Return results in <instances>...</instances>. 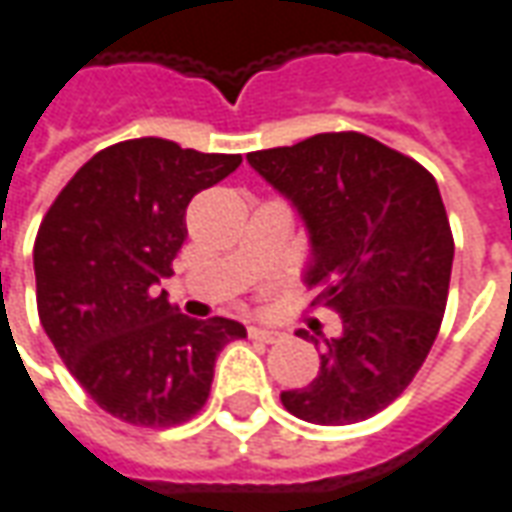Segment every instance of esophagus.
Here are the masks:
<instances>
[{"label":"esophagus","mask_w":512,"mask_h":512,"mask_svg":"<svg viewBox=\"0 0 512 512\" xmlns=\"http://www.w3.org/2000/svg\"><path fill=\"white\" fill-rule=\"evenodd\" d=\"M249 336H252V339H257V342H266V344H274L283 339V333H280V330L257 328V325H252V328H249Z\"/></svg>","instance_id":"esophagus-1"}]
</instances>
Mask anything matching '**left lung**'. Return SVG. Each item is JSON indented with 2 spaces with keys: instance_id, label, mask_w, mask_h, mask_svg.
I'll use <instances>...</instances> for the list:
<instances>
[{
  "instance_id": "obj_1",
  "label": "left lung",
  "mask_w": 512,
  "mask_h": 512,
  "mask_svg": "<svg viewBox=\"0 0 512 512\" xmlns=\"http://www.w3.org/2000/svg\"><path fill=\"white\" fill-rule=\"evenodd\" d=\"M246 159L302 215L311 235L305 283L322 288L316 302L344 325L339 339H325L314 381L280 401L319 426L378 415L412 384L446 314L454 238L434 176L358 131Z\"/></svg>"
}]
</instances>
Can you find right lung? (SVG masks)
I'll return each instance as SVG.
<instances>
[{
	"instance_id": "right-lung-1",
	"label": "right lung",
	"mask_w": 512,
	"mask_h": 512,
	"mask_svg": "<svg viewBox=\"0 0 512 512\" xmlns=\"http://www.w3.org/2000/svg\"><path fill=\"white\" fill-rule=\"evenodd\" d=\"M241 165L170 139L103 148L52 201L33 246L38 319L86 395L131 426L168 429L207 403L215 358L246 328L179 314L173 274L190 198Z\"/></svg>"
}]
</instances>
